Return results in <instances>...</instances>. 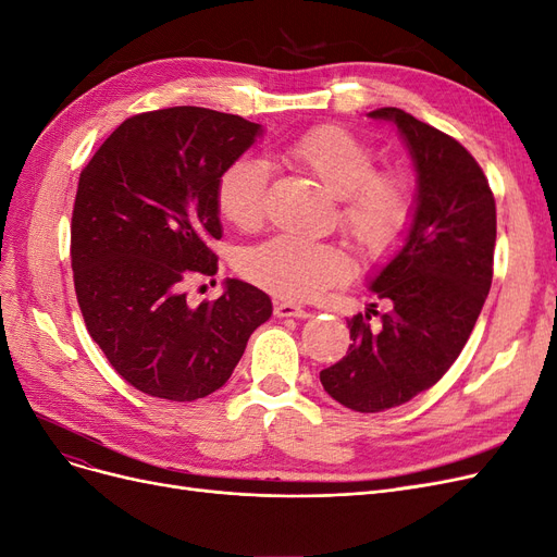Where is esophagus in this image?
<instances>
[{"instance_id": "34e87169", "label": "esophagus", "mask_w": 557, "mask_h": 557, "mask_svg": "<svg viewBox=\"0 0 557 557\" xmlns=\"http://www.w3.org/2000/svg\"><path fill=\"white\" fill-rule=\"evenodd\" d=\"M275 317L284 319V317H294V319H307V310H302L300 305L294 302H275Z\"/></svg>"}]
</instances>
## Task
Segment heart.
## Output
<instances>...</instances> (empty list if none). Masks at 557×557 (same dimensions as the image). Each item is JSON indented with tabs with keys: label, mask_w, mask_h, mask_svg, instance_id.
Segmentation results:
<instances>
[{
	"label": "heart",
	"mask_w": 557,
	"mask_h": 557,
	"mask_svg": "<svg viewBox=\"0 0 557 557\" xmlns=\"http://www.w3.org/2000/svg\"><path fill=\"white\" fill-rule=\"evenodd\" d=\"M296 168L314 176L337 197L342 232L367 257L393 252L416 218V185L399 168L376 170V153L362 139L335 126L302 133L284 149ZM222 220L238 230H255L265 213V170L255 158H238L215 185ZM240 273L286 300H310L351 275L342 247L275 236L247 250Z\"/></svg>",
	"instance_id": "1"
}]
</instances>
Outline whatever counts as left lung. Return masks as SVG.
I'll use <instances>...</instances> for the list:
<instances>
[{"label":"left lung","instance_id":"obj_1","mask_svg":"<svg viewBox=\"0 0 557 557\" xmlns=\"http://www.w3.org/2000/svg\"><path fill=\"white\" fill-rule=\"evenodd\" d=\"M369 116L395 121L413 156L416 218L406 245L372 282L387 312L348 319L354 344L319 379L342 406L381 413L436 385L466 346L493 280L496 199L455 137L397 108ZM372 313L376 326L368 323Z\"/></svg>","mask_w":557,"mask_h":557}]
</instances>
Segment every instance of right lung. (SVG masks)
Instances as JSON below:
<instances>
[{"label":"right lung","mask_w":557,"mask_h":557,"mask_svg":"<svg viewBox=\"0 0 557 557\" xmlns=\"http://www.w3.org/2000/svg\"><path fill=\"white\" fill-rule=\"evenodd\" d=\"M259 131L206 108L141 112L79 174L71 220L79 312L114 372L144 395L215 393L273 314L271 298L240 280H226L213 302L193 305L185 292L190 277L218 273L215 185Z\"/></svg>","instance_id":"obj_1"}]
</instances>
